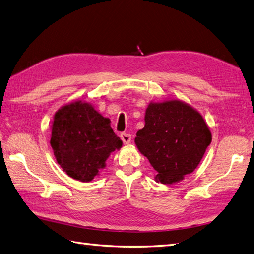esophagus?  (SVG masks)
Listing matches in <instances>:
<instances>
[{
  "label": "esophagus",
  "instance_id": "esophagus-1",
  "mask_svg": "<svg viewBox=\"0 0 254 254\" xmlns=\"http://www.w3.org/2000/svg\"><path fill=\"white\" fill-rule=\"evenodd\" d=\"M120 137H121V139H122L124 144L131 143V134H128V133H121Z\"/></svg>",
  "mask_w": 254,
  "mask_h": 254
}]
</instances>
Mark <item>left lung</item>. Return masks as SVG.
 <instances>
[{"mask_svg":"<svg viewBox=\"0 0 254 254\" xmlns=\"http://www.w3.org/2000/svg\"><path fill=\"white\" fill-rule=\"evenodd\" d=\"M212 142L203 117L180 100L149 104L135 144L157 171L156 180L171 185L191 174Z\"/></svg>","mask_w":254,"mask_h":254,"instance_id":"1","label":"left lung"}]
</instances>
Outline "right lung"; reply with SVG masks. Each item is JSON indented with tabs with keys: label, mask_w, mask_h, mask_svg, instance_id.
Returning <instances> with one entry per match:
<instances>
[{
	"label": "right lung",
	"mask_w": 254,
	"mask_h": 254,
	"mask_svg": "<svg viewBox=\"0 0 254 254\" xmlns=\"http://www.w3.org/2000/svg\"><path fill=\"white\" fill-rule=\"evenodd\" d=\"M110 122L82 101L64 106L56 113L50 144L58 164L73 179L91 181L110 153L121 148L122 141Z\"/></svg>",
	"instance_id": "obj_1"
}]
</instances>
